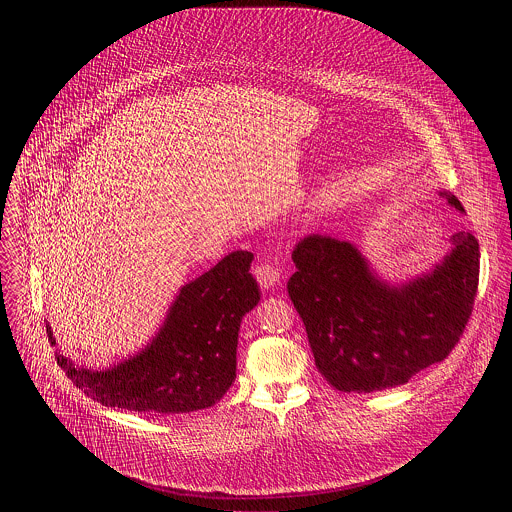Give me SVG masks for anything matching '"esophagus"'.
<instances>
[{
  "label": "esophagus",
  "instance_id": "34e87169",
  "mask_svg": "<svg viewBox=\"0 0 512 512\" xmlns=\"http://www.w3.org/2000/svg\"><path fill=\"white\" fill-rule=\"evenodd\" d=\"M254 276L262 288V292H270L280 282V272L270 262H260L254 268Z\"/></svg>",
  "mask_w": 512,
  "mask_h": 512
}]
</instances>
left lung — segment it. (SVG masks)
I'll use <instances>...</instances> for the list:
<instances>
[{"label": "left lung", "mask_w": 512, "mask_h": 512, "mask_svg": "<svg viewBox=\"0 0 512 512\" xmlns=\"http://www.w3.org/2000/svg\"><path fill=\"white\" fill-rule=\"evenodd\" d=\"M438 195L465 213L455 195ZM449 244L432 270L406 282L380 278L337 236L311 234L295 246L288 293L331 386L359 394L394 388L449 355L473 309L481 258L471 232L451 234Z\"/></svg>", "instance_id": "1"}]
</instances>
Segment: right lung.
Here are the masks:
<instances>
[{"mask_svg": "<svg viewBox=\"0 0 512 512\" xmlns=\"http://www.w3.org/2000/svg\"><path fill=\"white\" fill-rule=\"evenodd\" d=\"M254 254L236 250L203 276L181 286L159 331L136 355L108 366L57 363L86 396L110 408L144 414H185L217 404L236 378L242 317L260 301L250 274ZM51 345L57 339L47 325Z\"/></svg>", "mask_w": 512, "mask_h": 512, "instance_id": "obj_1", "label": "right lung"}]
</instances>
